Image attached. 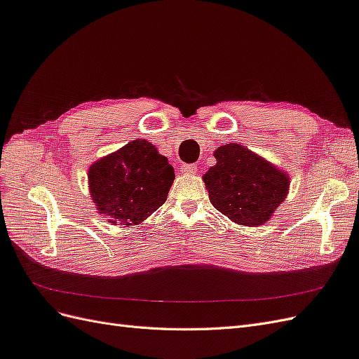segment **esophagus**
Segmentation results:
<instances>
[{
  "label": "esophagus",
  "instance_id": "obj_1",
  "mask_svg": "<svg viewBox=\"0 0 359 359\" xmlns=\"http://www.w3.org/2000/svg\"><path fill=\"white\" fill-rule=\"evenodd\" d=\"M180 169L182 173H186V175H193V173H196L198 170L196 165H182Z\"/></svg>",
  "mask_w": 359,
  "mask_h": 359
}]
</instances>
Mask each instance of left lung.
Listing matches in <instances>:
<instances>
[{"mask_svg": "<svg viewBox=\"0 0 359 359\" xmlns=\"http://www.w3.org/2000/svg\"><path fill=\"white\" fill-rule=\"evenodd\" d=\"M214 157L202 177L214 208L236 224L269 222L289 193L287 173L236 142L219 147Z\"/></svg>", "mask_w": 359, "mask_h": 359, "instance_id": "obj_1", "label": "left lung"}]
</instances>
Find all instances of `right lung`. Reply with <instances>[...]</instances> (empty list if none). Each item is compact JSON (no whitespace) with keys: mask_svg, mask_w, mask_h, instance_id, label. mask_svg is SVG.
<instances>
[{"mask_svg":"<svg viewBox=\"0 0 359 359\" xmlns=\"http://www.w3.org/2000/svg\"><path fill=\"white\" fill-rule=\"evenodd\" d=\"M175 180L165 156L147 139H136L94 161L88 189L97 212L112 224H140L166 202Z\"/></svg>","mask_w":359,"mask_h":359,"instance_id":"add662e5","label":"right lung"}]
</instances>
